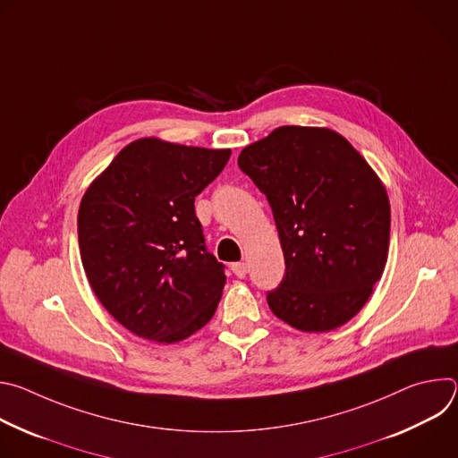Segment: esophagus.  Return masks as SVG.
I'll return each instance as SVG.
<instances>
[{
	"mask_svg": "<svg viewBox=\"0 0 458 458\" xmlns=\"http://www.w3.org/2000/svg\"><path fill=\"white\" fill-rule=\"evenodd\" d=\"M232 272L239 277V279H244L246 274H248V267L244 263H233L232 265Z\"/></svg>",
	"mask_w": 458,
	"mask_h": 458,
	"instance_id": "esophagus-1",
	"label": "esophagus"
}]
</instances>
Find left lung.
I'll list each match as a JSON object with an SVG mask.
<instances>
[{"instance_id":"1","label":"left lung","mask_w":458,"mask_h":458,"mask_svg":"<svg viewBox=\"0 0 458 458\" xmlns=\"http://www.w3.org/2000/svg\"><path fill=\"white\" fill-rule=\"evenodd\" d=\"M237 165L267 195L284 253L274 315L306 334L352 320L387 260L391 214L377 172L335 130L293 124L244 147Z\"/></svg>"}]
</instances>
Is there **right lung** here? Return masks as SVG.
<instances>
[{"label": "right lung", "instance_id": "obj_1", "mask_svg": "<svg viewBox=\"0 0 458 458\" xmlns=\"http://www.w3.org/2000/svg\"><path fill=\"white\" fill-rule=\"evenodd\" d=\"M230 154L141 138L89 184L78 212L81 263L99 302L134 335L175 344L214 317L226 277L193 201Z\"/></svg>", "mask_w": 458, "mask_h": 458}]
</instances>
